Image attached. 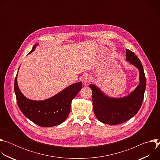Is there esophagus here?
Instances as JSON below:
<instances>
[{
  "mask_svg": "<svg viewBox=\"0 0 160 160\" xmlns=\"http://www.w3.org/2000/svg\"><path fill=\"white\" fill-rule=\"evenodd\" d=\"M91 80V77H90V75H86L84 76L83 78V82L85 84H87Z\"/></svg>",
  "mask_w": 160,
  "mask_h": 160,
  "instance_id": "1",
  "label": "esophagus"
}]
</instances>
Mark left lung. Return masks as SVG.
<instances>
[{"label":"left lung","mask_w":160,"mask_h":160,"mask_svg":"<svg viewBox=\"0 0 160 160\" xmlns=\"http://www.w3.org/2000/svg\"><path fill=\"white\" fill-rule=\"evenodd\" d=\"M126 60L135 66L139 72V83L128 96L114 98L105 95L101 90L93 84L89 87L92 91L93 108L98 120L108 125L122 123L133 116L139 110L144 96L146 86L143 66L134 52L126 50Z\"/></svg>","instance_id":"8db88e82"}]
</instances>
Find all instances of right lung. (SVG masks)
I'll use <instances>...</instances> for the list:
<instances>
[{
  "instance_id": "obj_1",
  "label": "right lung",
  "mask_w": 160,
  "mask_h": 160,
  "mask_svg": "<svg viewBox=\"0 0 160 160\" xmlns=\"http://www.w3.org/2000/svg\"><path fill=\"white\" fill-rule=\"evenodd\" d=\"M37 45H33L29 54ZM17 75L14 80V92L18 107L30 120L43 127L56 126L65 121L70 114L72 100L82 87L81 82L75 83L48 99L34 101L27 99L21 93L18 85Z\"/></svg>"
}]
</instances>
